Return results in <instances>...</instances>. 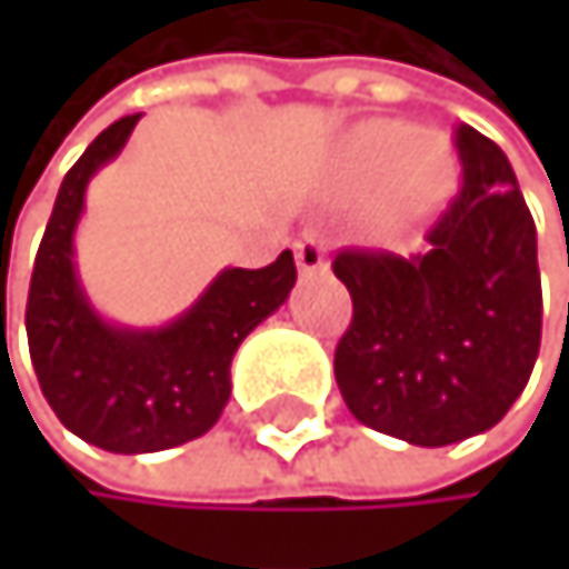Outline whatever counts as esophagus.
<instances>
[{
	"mask_svg": "<svg viewBox=\"0 0 569 569\" xmlns=\"http://www.w3.org/2000/svg\"><path fill=\"white\" fill-rule=\"evenodd\" d=\"M297 269L300 276H317L327 269V238L317 228L303 231V238L297 242Z\"/></svg>",
	"mask_w": 569,
	"mask_h": 569,
	"instance_id": "obj_1",
	"label": "esophagus"
}]
</instances>
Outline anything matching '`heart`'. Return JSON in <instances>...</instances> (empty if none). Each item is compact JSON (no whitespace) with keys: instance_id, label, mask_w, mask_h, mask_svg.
Returning <instances> with one entry per match:
<instances>
[{"instance_id":"obj_1","label":"heart","mask_w":569,"mask_h":569,"mask_svg":"<svg viewBox=\"0 0 569 569\" xmlns=\"http://www.w3.org/2000/svg\"><path fill=\"white\" fill-rule=\"evenodd\" d=\"M338 183L351 198L379 190V221L389 234H409L447 208L457 190V160L433 132L409 122H365L338 149Z\"/></svg>"}]
</instances>
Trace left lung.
<instances>
[{"label":"left lung","instance_id":"obj_1","mask_svg":"<svg viewBox=\"0 0 569 569\" xmlns=\"http://www.w3.org/2000/svg\"><path fill=\"white\" fill-rule=\"evenodd\" d=\"M453 142L465 187L423 256L335 259L355 303L338 389L358 423L417 447L491 430L522 396L542 335L536 224L512 163L471 126Z\"/></svg>","mask_w":569,"mask_h":569}]
</instances>
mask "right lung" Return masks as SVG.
<instances>
[{
	"mask_svg": "<svg viewBox=\"0 0 569 569\" xmlns=\"http://www.w3.org/2000/svg\"><path fill=\"white\" fill-rule=\"evenodd\" d=\"M139 116L108 126L68 170L33 262L27 338L57 420L112 453L170 450L208 433L231 396V358L287 303L297 266L279 252L266 269H221L211 287L163 327L104 320L74 266V231L91 177L129 142Z\"/></svg>",
	"mask_w": 569,
	"mask_h": 569,
	"instance_id": "right-lung-1",
	"label": "right lung"
}]
</instances>
